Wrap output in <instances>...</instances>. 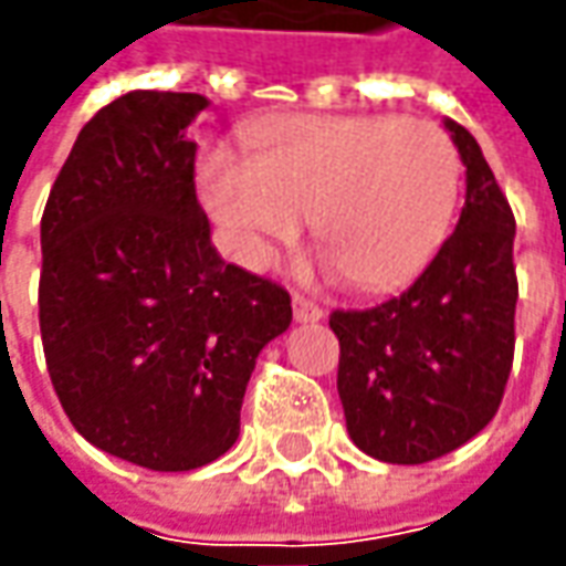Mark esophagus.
<instances>
[{
    "instance_id": "1",
    "label": "esophagus",
    "mask_w": 566,
    "mask_h": 566,
    "mask_svg": "<svg viewBox=\"0 0 566 566\" xmlns=\"http://www.w3.org/2000/svg\"><path fill=\"white\" fill-rule=\"evenodd\" d=\"M291 306H294V318H297V322H318V318L325 315L318 303H313L310 297H303V294H294V297H291Z\"/></svg>"
}]
</instances>
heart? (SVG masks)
Returning <instances> with one entry per match:
<instances>
[{
  "label": "heart",
  "mask_w": 566,
  "mask_h": 566,
  "mask_svg": "<svg viewBox=\"0 0 566 566\" xmlns=\"http://www.w3.org/2000/svg\"><path fill=\"white\" fill-rule=\"evenodd\" d=\"M251 164L203 154L201 198L241 260L266 266L313 219L328 266L363 291L412 282L452 232L461 157L443 126L394 114H303L256 126Z\"/></svg>",
  "instance_id": "b5f03b06"
}]
</instances>
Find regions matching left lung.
I'll return each mask as SVG.
<instances>
[{"instance_id": "8db88e82", "label": "left lung", "mask_w": 566, "mask_h": 566, "mask_svg": "<svg viewBox=\"0 0 566 566\" xmlns=\"http://www.w3.org/2000/svg\"><path fill=\"white\" fill-rule=\"evenodd\" d=\"M446 129L468 176L455 232L399 297L328 318L349 440L390 464H424L476 437L514 363V213L476 138L455 120Z\"/></svg>"}]
</instances>
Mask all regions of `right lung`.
Segmentation results:
<instances>
[{
  "label": "right lung",
  "mask_w": 566,
  "mask_h": 566,
  "mask_svg": "<svg viewBox=\"0 0 566 566\" xmlns=\"http://www.w3.org/2000/svg\"><path fill=\"white\" fill-rule=\"evenodd\" d=\"M198 92L136 90L73 142L42 213L40 332L61 409L148 471L226 455L260 349L291 325L282 284L226 263L195 195Z\"/></svg>",
  "instance_id": "1"
}]
</instances>
